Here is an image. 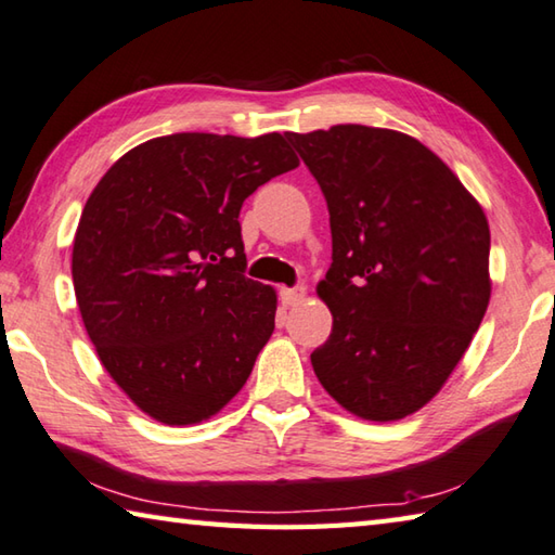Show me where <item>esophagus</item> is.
<instances>
[{
	"label": "esophagus",
	"mask_w": 555,
	"mask_h": 555,
	"mask_svg": "<svg viewBox=\"0 0 555 555\" xmlns=\"http://www.w3.org/2000/svg\"><path fill=\"white\" fill-rule=\"evenodd\" d=\"M279 296H281V304L284 306H296V304H300V300L306 298V286L300 284V286H294V288H281L279 291Z\"/></svg>",
	"instance_id": "obj_1"
}]
</instances>
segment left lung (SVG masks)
Returning <instances> with one entry per match:
<instances>
[{"mask_svg": "<svg viewBox=\"0 0 555 555\" xmlns=\"http://www.w3.org/2000/svg\"><path fill=\"white\" fill-rule=\"evenodd\" d=\"M330 210L332 310L310 354L351 415L392 422L437 396L490 300V228L459 177L420 140L388 128L286 133Z\"/></svg>", "mask_w": 555, "mask_h": 555, "instance_id": "left-lung-1", "label": "left lung"}]
</instances>
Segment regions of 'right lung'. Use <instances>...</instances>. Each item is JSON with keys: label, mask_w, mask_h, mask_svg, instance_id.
Returning <instances> with one entry per match:
<instances>
[{"label": "right lung", "mask_w": 555, "mask_h": 555, "mask_svg": "<svg viewBox=\"0 0 555 555\" xmlns=\"http://www.w3.org/2000/svg\"><path fill=\"white\" fill-rule=\"evenodd\" d=\"M298 157L281 133H175L126 153L87 198L73 284L108 376L150 417L196 425L245 386L276 294L245 276L240 208Z\"/></svg>", "instance_id": "obj_1"}]
</instances>
